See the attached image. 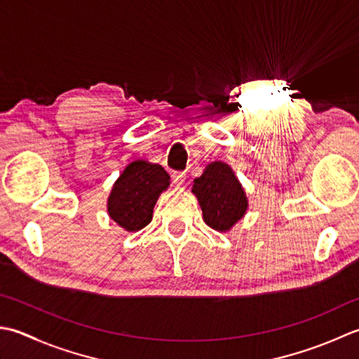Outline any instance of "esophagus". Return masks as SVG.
<instances>
[{
	"label": "esophagus",
	"instance_id": "obj_1",
	"mask_svg": "<svg viewBox=\"0 0 359 359\" xmlns=\"http://www.w3.org/2000/svg\"><path fill=\"white\" fill-rule=\"evenodd\" d=\"M172 180L177 186H182V184H184V181H186V173L184 172H173Z\"/></svg>",
	"mask_w": 359,
	"mask_h": 359
}]
</instances>
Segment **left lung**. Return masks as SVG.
Here are the masks:
<instances>
[{
  "label": "left lung",
  "mask_w": 359,
  "mask_h": 359,
  "mask_svg": "<svg viewBox=\"0 0 359 359\" xmlns=\"http://www.w3.org/2000/svg\"><path fill=\"white\" fill-rule=\"evenodd\" d=\"M192 192L209 228L226 232L243 218L248 198L236 173L222 161L210 163L200 178L194 180Z\"/></svg>",
  "instance_id": "left-lung-1"
}]
</instances>
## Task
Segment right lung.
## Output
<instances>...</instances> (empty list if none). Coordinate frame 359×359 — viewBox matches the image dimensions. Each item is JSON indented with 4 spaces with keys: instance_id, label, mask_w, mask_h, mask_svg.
<instances>
[{
    "instance_id": "1",
    "label": "right lung",
    "mask_w": 359,
    "mask_h": 359,
    "mask_svg": "<svg viewBox=\"0 0 359 359\" xmlns=\"http://www.w3.org/2000/svg\"><path fill=\"white\" fill-rule=\"evenodd\" d=\"M169 184V173L159 164L133 161L114 182L107 203L108 215L128 232L145 228L151 222L159 195Z\"/></svg>"
}]
</instances>
